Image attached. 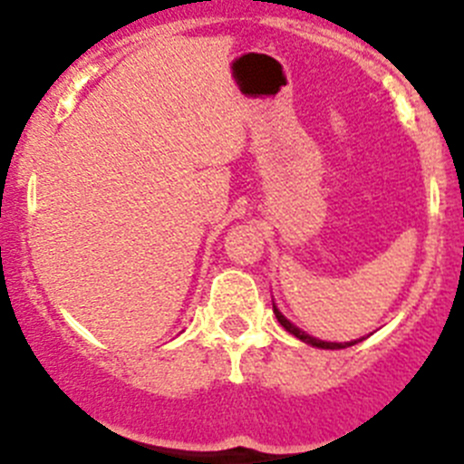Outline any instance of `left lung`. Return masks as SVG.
Wrapping results in <instances>:
<instances>
[{
	"label": "left lung",
	"mask_w": 464,
	"mask_h": 464,
	"mask_svg": "<svg viewBox=\"0 0 464 464\" xmlns=\"http://www.w3.org/2000/svg\"><path fill=\"white\" fill-rule=\"evenodd\" d=\"M274 314H276L278 324H281V326L285 328L287 333H292V335H295V337H299L301 342H308V344H313V346H319V349H346V346H353V344H358V342H361V340H353V342H344V344H342V342H322V340H317V337H310V335H305V333H304V331H299V328H296L295 324H290V322H287V319L283 317L281 313H278V310H276V305H274Z\"/></svg>",
	"instance_id": "1"
}]
</instances>
